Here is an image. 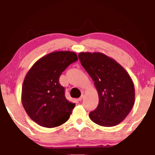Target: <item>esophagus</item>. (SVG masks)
I'll use <instances>...</instances> for the list:
<instances>
[{
  "label": "esophagus",
  "mask_w": 155,
  "mask_h": 155,
  "mask_svg": "<svg viewBox=\"0 0 155 155\" xmlns=\"http://www.w3.org/2000/svg\"><path fill=\"white\" fill-rule=\"evenodd\" d=\"M83 97H84L83 95H81V97H80V98H78V101H82V99H83Z\"/></svg>",
  "instance_id": "34e87169"
}]
</instances>
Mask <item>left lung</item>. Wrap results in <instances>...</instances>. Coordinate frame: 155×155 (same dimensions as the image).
Listing matches in <instances>:
<instances>
[{"label": "left lung", "mask_w": 155, "mask_h": 155, "mask_svg": "<svg viewBox=\"0 0 155 155\" xmlns=\"http://www.w3.org/2000/svg\"><path fill=\"white\" fill-rule=\"evenodd\" d=\"M78 58L93 81L99 95V104L91 111L90 119L101 126L119 124L135 103L133 80L124 68L100 52H81Z\"/></svg>", "instance_id": "1"}]
</instances>
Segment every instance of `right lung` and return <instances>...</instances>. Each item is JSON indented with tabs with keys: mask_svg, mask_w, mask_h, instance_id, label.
Masks as SVG:
<instances>
[{
	"mask_svg": "<svg viewBox=\"0 0 155 155\" xmlns=\"http://www.w3.org/2000/svg\"><path fill=\"white\" fill-rule=\"evenodd\" d=\"M77 60L75 52L54 51L39 58L27 72L21 100L27 115L39 126L54 128L69 119L75 104L65 98L59 78Z\"/></svg>",
	"mask_w": 155,
	"mask_h": 155,
	"instance_id": "obj_1",
	"label": "right lung"
}]
</instances>
